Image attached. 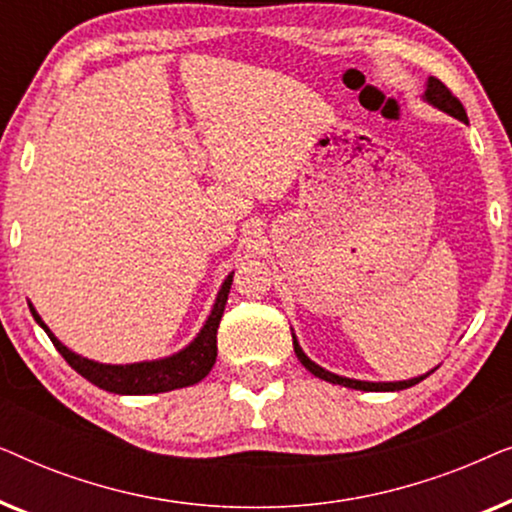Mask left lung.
Segmentation results:
<instances>
[{"mask_svg":"<svg viewBox=\"0 0 512 512\" xmlns=\"http://www.w3.org/2000/svg\"><path fill=\"white\" fill-rule=\"evenodd\" d=\"M424 100L431 102L433 107H438L440 111H445V114H450L454 118H459V121H468L466 118V109L464 104H461L457 97L452 95V90L445 86L443 81L438 79H429V83H426V93H424ZM293 349H296V356L300 359V363L310 370L312 375L321 377V380L326 382H333V384H342V387H349V389H361V391H401V389H408V387H415L417 382H422L424 377H429L431 373L426 375H419V377H412V380H403V382H363V380H349V377H340L335 373H328V370H324L321 366H317V363L310 361L305 356L303 349H300L296 335H293Z\"/></svg>","mask_w":512,"mask_h":512,"instance_id":"obj_1","label":"left lung"}]
</instances>
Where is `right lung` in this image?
Returning <instances> with one entry per match:
<instances>
[{
	"instance_id": "right-lung-1",
	"label": "right lung",
	"mask_w": 512,
	"mask_h": 512,
	"mask_svg": "<svg viewBox=\"0 0 512 512\" xmlns=\"http://www.w3.org/2000/svg\"><path fill=\"white\" fill-rule=\"evenodd\" d=\"M230 284H233V272L226 277V282L221 284L219 296L212 307L205 326L200 328L198 338L181 352L165 356L158 361H142V363H128V366H109V363H97L83 356L74 354L72 349H67L62 342L55 338L37 310L30 305V312L37 324L44 328L48 338L55 345V349L62 354L69 366H72L81 377H86L88 382H93L95 387L111 394H125V396H144V394H163V391L191 387L198 384L202 377L209 375L214 361H216V331H219L223 310H226V300L230 293Z\"/></svg>"
}]
</instances>
